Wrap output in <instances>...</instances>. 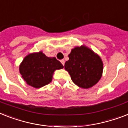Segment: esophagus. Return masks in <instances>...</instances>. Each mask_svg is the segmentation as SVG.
<instances>
[{"instance_id":"34e87169","label":"esophagus","mask_w":128,"mask_h":128,"mask_svg":"<svg viewBox=\"0 0 128 128\" xmlns=\"http://www.w3.org/2000/svg\"><path fill=\"white\" fill-rule=\"evenodd\" d=\"M61 63H62V65H65V60H63V59L61 60Z\"/></svg>"}]
</instances>
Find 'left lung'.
<instances>
[{"mask_svg": "<svg viewBox=\"0 0 128 128\" xmlns=\"http://www.w3.org/2000/svg\"><path fill=\"white\" fill-rule=\"evenodd\" d=\"M69 59L65 63L72 81L78 87L89 88L102 77L103 62L100 57L84 45L71 50Z\"/></svg>", "mask_w": 128, "mask_h": 128, "instance_id": "1", "label": "left lung"}]
</instances>
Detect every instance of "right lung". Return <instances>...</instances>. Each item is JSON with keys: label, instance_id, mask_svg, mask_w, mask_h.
Instances as JSON below:
<instances>
[{"label": "right lung", "instance_id": "obj_1", "mask_svg": "<svg viewBox=\"0 0 128 128\" xmlns=\"http://www.w3.org/2000/svg\"><path fill=\"white\" fill-rule=\"evenodd\" d=\"M63 68V65L56 58H49L39 52L26 56L19 70L28 85L40 88L52 82L55 70Z\"/></svg>", "mask_w": 128, "mask_h": 128}]
</instances>
